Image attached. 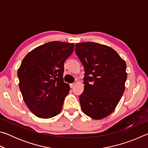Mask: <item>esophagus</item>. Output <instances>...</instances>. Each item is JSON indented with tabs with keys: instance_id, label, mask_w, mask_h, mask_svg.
Returning <instances> with one entry per match:
<instances>
[{
	"instance_id": "1",
	"label": "esophagus",
	"mask_w": 148,
	"mask_h": 148,
	"mask_svg": "<svg viewBox=\"0 0 148 148\" xmlns=\"http://www.w3.org/2000/svg\"><path fill=\"white\" fill-rule=\"evenodd\" d=\"M74 86H75V84H74V83H72V84H70V86H71V88H72V87H74Z\"/></svg>"
}]
</instances>
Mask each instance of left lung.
<instances>
[{
  "instance_id": "obj_1",
  "label": "left lung",
  "mask_w": 148,
  "mask_h": 148,
  "mask_svg": "<svg viewBox=\"0 0 148 148\" xmlns=\"http://www.w3.org/2000/svg\"><path fill=\"white\" fill-rule=\"evenodd\" d=\"M75 51L85 69L84 91L79 95L84 113L93 119L108 116L125 91L127 65L114 49L95 42H82Z\"/></svg>"
}]
</instances>
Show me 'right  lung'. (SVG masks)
Listing matches in <instances>:
<instances>
[{
  "instance_id": "1",
  "label": "right lung",
  "mask_w": 148,
  "mask_h": 148,
  "mask_svg": "<svg viewBox=\"0 0 148 148\" xmlns=\"http://www.w3.org/2000/svg\"><path fill=\"white\" fill-rule=\"evenodd\" d=\"M74 44L53 41L32 49L17 71L23 101L35 116L48 119L61 112L70 86L63 81L65 60Z\"/></svg>"
}]
</instances>
